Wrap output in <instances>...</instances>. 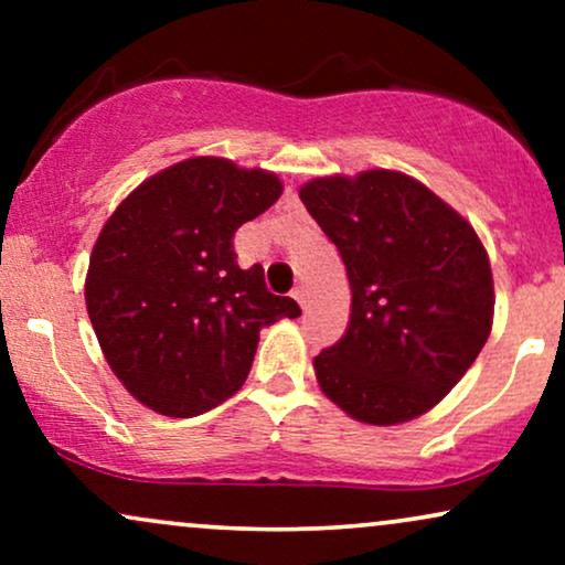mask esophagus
Returning a JSON list of instances; mask_svg holds the SVG:
<instances>
[{
    "label": "esophagus",
    "instance_id": "obj_1",
    "mask_svg": "<svg viewBox=\"0 0 565 565\" xmlns=\"http://www.w3.org/2000/svg\"><path fill=\"white\" fill-rule=\"evenodd\" d=\"M291 297H295V300L300 302V308H305V289H302V287L291 289Z\"/></svg>",
    "mask_w": 565,
    "mask_h": 565
}]
</instances>
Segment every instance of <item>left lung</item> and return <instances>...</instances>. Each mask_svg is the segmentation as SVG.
<instances>
[{
    "label": "left lung",
    "instance_id": "1",
    "mask_svg": "<svg viewBox=\"0 0 565 565\" xmlns=\"http://www.w3.org/2000/svg\"><path fill=\"white\" fill-rule=\"evenodd\" d=\"M300 199L353 291L348 332L313 359L321 391L359 423L419 417L489 340L494 281L481 238L430 188L391 170L319 178Z\"/></svg>",
    "mask_w": 565,
    "mask_h": 565
}]
</instances>
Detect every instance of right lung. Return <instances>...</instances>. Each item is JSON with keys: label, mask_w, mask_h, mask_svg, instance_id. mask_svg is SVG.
I'll return each instance as SVG.
<instances>
[{"label": "right lung", "mask_w": 565, "mask_h": 565, "mask_svg": "<svg viewBox=\"0 0 565 565\" xmlns=\"http://www.w3.org/2000/svg\"><path fill=\"white\" fill-rule=\"evenodd\" d=\"M281 196V180L228 159H185L121 201L89 257L87 313L108 366L140 404L196 417L231 398L260 329L300 305L242 270L233 233Z\"/></svg>", "instance_id": "obj_1"}]
</instances>
